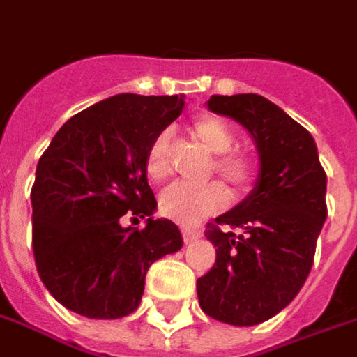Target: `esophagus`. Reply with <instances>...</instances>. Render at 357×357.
Here are the masks:
<instances>
[{"instance_id":"1","label":"esophagus","mask_w":357,"mask_h":357,"mask_svg":"<svg viewBox=\"0 0 357 357\" xmlns=\"http://www.w3.org/2000/svg\"><path fill=\"white\" fill-rule=\"evenodd\" d=\"M200 235H202V233H200V231H198V229H190V227H183V239H184V243H190V241L198 239Z\"/></svg>"}]
</instances>
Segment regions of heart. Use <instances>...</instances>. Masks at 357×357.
Returning <instances> with one entry per match:
<instances>
[{"instance_id":"heart-1","label":"heart","mask_w":357,"mask_h":357,"mask_svg":"<svg viewBox=\"0 0 357 357\" xmlns=\"http://www.w3.org/2000/svg\"><path fill=\"white\" fill-rule=\"evenodd\" d=\"M190 136L213 153L210 174H218L235 192H245L255 184L258 174L257 155L245 147H233L237 142L235 130L220 116L200 114L190 122ZM146 174L153 183H161L173 173V136L171 130H161L151 139L146 153ZM229 202L227 190L220 183L204 186L176 183L159 196V211L165 218L192 225L220 213Z\"/></svg>"}]
</instances>
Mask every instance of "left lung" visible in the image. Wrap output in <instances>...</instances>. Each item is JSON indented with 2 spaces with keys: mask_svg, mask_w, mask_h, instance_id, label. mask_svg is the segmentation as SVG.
<instances>
[{
  "mask_svg": "<svg viewBox=\"0 0 357 357\" xmlns=\"http://www.w3.org/2000/svg\"><path fill=\"white\" fill-rule=\"evenodd\" d=\"M208 108L249 130L260 174L237 208L208 223L206 237L218 249L196 282L198 301L215 321L252 326L289 305L305 284L326 220V173L313 136L264 97L211 95Z\"/></svg>",
  "mask_w": 357,
  "mask_h": 357,
  "instance_id": "obj_1",
  "label": "left lung"
}]
</instances>
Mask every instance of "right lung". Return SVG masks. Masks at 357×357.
Here are the masks:
<instances>
[{"instance_id":"right-lung-1","label":"right lung","mask_w":357,"mask_h":357,"mask_svg":"<svg viewBox=\"0 0 357 357\" xmlns=\"http://www.w3.org/2000/svg\"><path fill=\"white\" fill-rule=\"evenodd\" d=\"M184 100L114 95L71 116L36 165L31 190L33 252L46 289L89 319L134 313L155 260L183 247L169 220H153L147 147ZM144 228H122L121 220Z\"/></svg>"}]
</instances>
